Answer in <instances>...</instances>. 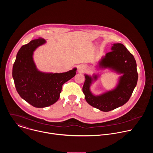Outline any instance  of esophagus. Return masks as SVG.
<instances>
[{
    "mask_svg": "<svg viewBox=\"0 0 153 153\" xmlns=\"http://www.w3.org/2000/svg\"><path fill=\"white\" fill-rule=\"evenodd\" d=\"M79 70H80V71H82V68L80 67V68H79Z\"/></svg>",
    "mask_w": 153,
    "mask_h": 153,
    "instance_id": "34e87169",
    "label": "esophagus"
}]
</instances>
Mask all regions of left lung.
Segmentation results:
<instances>
[{
  "mask_svg": "<svg viewBox=\"0 0 153 153\" xmlns=\"http://www.w3.org/2000/svg\"><path fill=\"white\" fill-rule=\"evenodd\" d=\"M111 50L106 54L100 65L101 67L110 68L123 74L116 88L95 96L90 90L93 79L86 74L82 88L86 101L92 106L105 112L113 110L126 103L131 96L138 80L137 65L133 55L122 43H114ZM93 78L96 80L97 76L95 75Z\"/></svg>",
  "mask_w": 153,
  "mask_h": 153,
  "instance_id": "obj_1",
  "label": "left lung"
}]
</instances>
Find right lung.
<instances>
[{"instance_id": "1", "label": "right lung", "mask_w": 153, "mask_h": 153, "mask_svg": "<svg viewBox=\"0 0 153 153\" xmlns=\"http://www.w3.org/2000/svg\"><path fill=\"white\" fill-rule=\"evenodd\" d=\"M45 43L39 38L19 50L13 67V77L20 96L32 106L44 108L56 102L62 85L76 75V68L62 73H43L38 71L33 59V51Z\"/></svg>"}]
</instances>
